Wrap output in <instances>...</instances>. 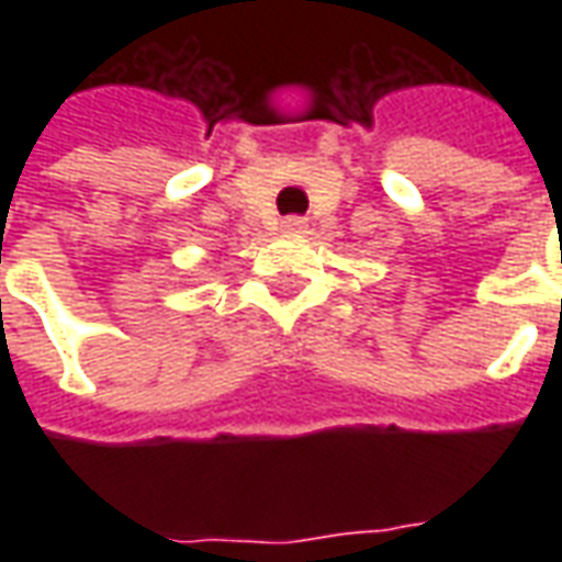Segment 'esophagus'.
Returning a JSON list of instances; mask_svg holds the SVG:
<instances>
[{
  "instance_id": "34e87169",
  "label": "esophagus",
  "mask_w": 562,
  "mask_h": 562,
  "mask_svg": "<svg viewBox=\"0 0 562 562\" xmlns=\"http://www.w3.org/2000/svg\"><path fill=\"white\" fill-rule=\"evenodd\" d=\"M285 234H304L306 232V222L301 216H289V220H282L280 225Z\"/></svg>"
}]
</instances>
